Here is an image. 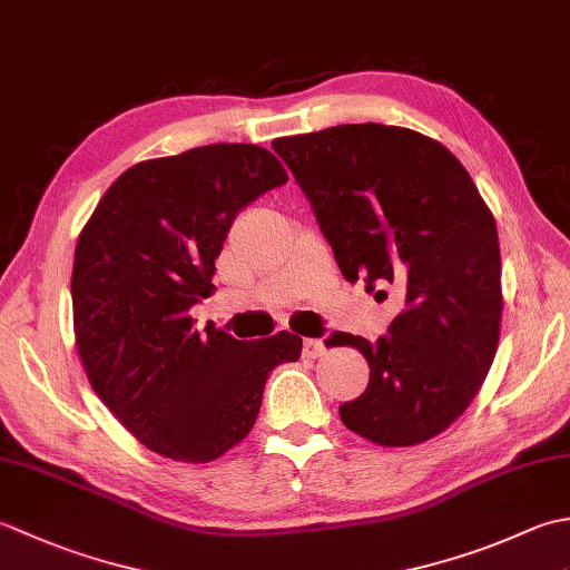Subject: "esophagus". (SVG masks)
Wrapping results in <instances>:
<instances>
[{
    "instance_id": "esophagus-1",
    "label": "esophagus",
    "mask_w": 570,
    "mask_h": 570,
    "mask_svg": "<svg viewBox=\"0 0 570 570\" xmlns=\"http://www.w3.org/2000/svg\"><path fill=\"white\" fill-rule=\"evenodd\" d=\"M304 355L311 357V360L323 357V355H325L323 341H318V337H308V341H304Z\"/></svg>"
}]
</instances>
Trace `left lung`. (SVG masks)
Returning <instances> with one entry per match:
<instances>
[{"mask_svg":"<svg viewBox=\"0 0 570 570\" xmlns=\"http://www.w3.org/2000/svg\"><path fill=\"white\" fill-rule=\"evenodd\" d=\"M272 147L347 282L404 296L377 343L325 341L357 347L370 365L367 390L341 404L343 423L377 445L433 439L475 399L500 341V239L478 186L443 144L406 127L341 125Z\"/></svg>","mask_w":570,"mask_h":570,"instance_id":"1","label":"left lung"}]
</instances>
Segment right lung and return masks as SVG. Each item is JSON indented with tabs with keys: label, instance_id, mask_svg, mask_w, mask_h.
<instances>
[{
	"label": "right lung",
	"instance_id": "add662e5",
	"mask_svg": "<svg viewBox=\"0 0 570 570\" xmlns=\"http://www.w3.org/2000/svg\"><path fill=\"white\" fill-rule=\"evenodd\" d=\"M286 180L272 151L210 144L127 168L82 227L70 278L82 367L154 453L220 458L252 431L269 372L301 357L294 333L245 343L190 316L237 213Z\"/></svg>",
	"mask_w": 570,
	"mask_h": 570
}]
</instances>
